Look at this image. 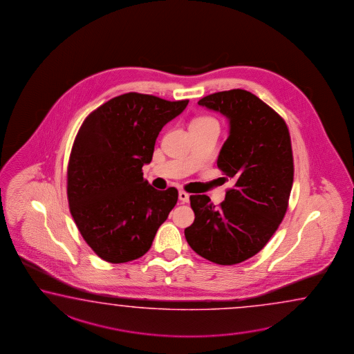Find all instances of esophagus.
Returning a JSON list of instances; mask_svg holds the SVG:
<instances>
[{
	"label": "esophagus",
	"mask_w": 354,
	"mask_h": 354,
	"mask_svg": "<svg viewBox=\"0 0 354 354\" xmlns=\"http://www.w3.org/2000/svg\"><path fill=\"white\" fill-rule=\"evenodd\" d=\"M179 199H180L183 203H188L189 202V194L187 192H184V190H180L179 192Z\"/></svg>",
	"instance_id": "1"
}]
</instances>
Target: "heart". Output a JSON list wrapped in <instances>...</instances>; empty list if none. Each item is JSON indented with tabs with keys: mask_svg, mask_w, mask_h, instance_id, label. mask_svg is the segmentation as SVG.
I'll list each match as a JSON object with an SVG mask.
<instances>
[{
	"mask_svg": "<svg viewBox=\"0 0 354 354\" xmlns=\"http://www.w3.org/2000/svg\"><path fill=\"white\" fill-rule=\"evenodd\" d=\"M214 120L212 118V117H207V115H204V117H198V118H195L194 121L192 122V124H194V123H207V122H213Z\"/></svg>",
	"mask_w": 354,
	"mask_h": 354,
	"instance_id": "heart-1",
	"label": "heart"
}]
</instances>
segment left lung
Instances as JSON below:
<instances>
[{
  "label": "left lung",
  "mask_w": 354,
  "mask_h": 354,
  "mask_svg": "<svg viewBox=\"0 0 354 354\" xmlns=\"http://www.w3.org/2000/svg\"><path fill=\"white\" fill-rule=\"evenodd\" d=\"M198 104L230 121L216 165L234 187L219 207L208 195H190L195 219L184 233L199 256L236 265L260 252L288 210L294 181L289 129L281 115L245 89L209 94Z\"/></svg>",
  "instance_id": "1"
}]
</instances>
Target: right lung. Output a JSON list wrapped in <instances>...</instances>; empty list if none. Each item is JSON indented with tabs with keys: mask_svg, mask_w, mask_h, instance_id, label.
<instances>
[{
	"mask_svg": "<svg viewBox=\"0 0 354 354\" xmlns=\"http://www.w3.org/2000/svg\"><path fill=\"white\" fill-rule=\"evenodd\" d=\"M131 92L94 109L73 144L66 194L82 237L102 260L144 256L178 202V190L144 179L161 129L188 106Z\"/></svg>",
	"mask_w": 354,
	"mask_h": 354,
	"instance_id": "add662e5",
	"label": "right lung"
}]
</instances>
